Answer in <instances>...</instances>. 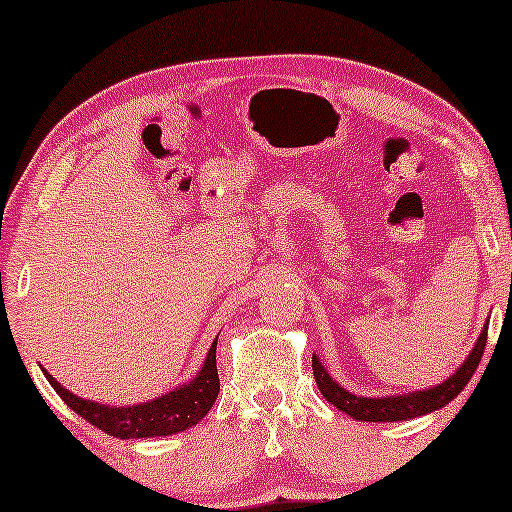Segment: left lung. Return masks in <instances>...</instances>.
I'll return each mask as SVG.
<instances>
[{
  "mask_svg": "<svg viewBox=\"0 0 512 512\" xmlns=\"http://www.w3.org/2000/svg\"><path fill=\"white\" fill-rule=\"evenodd\" d=\"M489 325V322H487ZM487 325L482 329V334L471 350V355L466 357V362L459 366L455 376H450L445 383L438 387H431V390L415 392V394H401V397H385V399H369V397H357V394H350L343 390L336 380H331L325 366L318 359L313 357V376L315 383H318V390L322 392L329 403H334L338 410L348 413L350 417L362 422H399V420H410V417L427 415L431 410L443 408L445 403H450L457 397L459 392L469 385L473 378L475 369H478L482 352H485L487 345Z\"/></svg>",
  "mask_w": 512,
  "mask_h": 512,
  "instance_id": "1",
  "label": "left lung"
}]
</instances>
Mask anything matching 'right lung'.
<instances>
[{
    "label": "right lung",
    "mask_w": 512,
    "mask_h": 512,
    "mask_svg": "<svg viewBox=\"0 0 512 512\" xmlns=\"http://www.w3.org/2000/svg\"><path fill=\"white\" fill-rule=\"evenodd\" d=\"M215 345H218V338L213 341L206 362L192 383L178 387V390L164 394V397L139 403V406H102V403L81 399L69 390H64L48 371H43V376L48 378L53 390L60 394V399L71 410H76L83 420L95 424L97 429L106 431V434L115 438L169 436L194 427L215 403V397L220 392Z\"/></svg>",
    "instance_id": "add662e5"
}]
</instances>
